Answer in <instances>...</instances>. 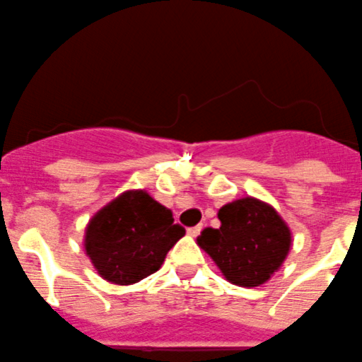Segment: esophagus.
<instances>
[{
  "label": "esophagus",
  "mask_w": 362,
  "mask_h": 362,
  "mask_svg": "<svg viewBox=\"0 0 362 362\" xmlns=\"http://www.w3.org/2000/svg\"><path fill=\"white\" fill-rule=\"evenodd\" d=\"M201 230H202V223H199V226L188 227V229H187V233H188V235H190V236H197L199 233H201Z\"/></svg>",
  "instance_id": "esophagus-1"
}]
</instances>
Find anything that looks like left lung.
<instances>
[{"label": "left lung", "mask_w": 362, "mask_h": 362, "mask_svg": "<svg viewBox=\"0 0 362 362\" xmlns=\"http://www.w3.org/2000/svg\"><path fill=\"white\" fill-rule=\"evenodd\" d=\"M220 227H206L197 245L236 286H261L286 259L291 230L274 206L243 197L218 209Z\"/></svg>", "instance_id": "1"}]
</instances>
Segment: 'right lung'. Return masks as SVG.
<instances>
[{
    "instance_id": "obj_1",
    "label": "right lung",
    "mask_w": 362,
    "mask_h": 362,
    "mask_svg": "<svg viewBox=\"0 0 362 362\" xmlns=\"http://www.w3.org/2000/svg\"><path fill=\"white\" fill-rule=\"evenodd\" d=\"M183 236L170 209L146 190H127L88 220L83 245L105 281L127 286L160 270Z\"/></svg>"
}]
</instances>
